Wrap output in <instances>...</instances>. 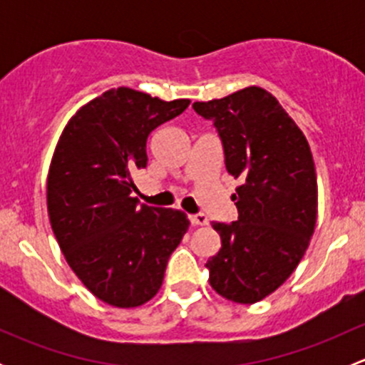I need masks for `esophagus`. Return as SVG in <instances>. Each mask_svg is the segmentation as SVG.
Here are the masks:
<instances>
[{"instance_id":"34e87169","label":"esophagus","mask_w":365,"mask_h":365,"mask_svg":"<svg viewBox=\"0 0 365 365\" xmlns=\"http://www.w3.org/2000/svg\"><path fill=\"white\" fill-rule=\"evenodd\" d=\"M189 219L194 226H206V224H208V217H206L205 213H194Z\"/></svg>"}]
</instances>
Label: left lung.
<instances>
[{
  "mask_svg": "<svg viewBox=\"0 0 365 365\" xmlns=\"http://www.w3.org/2000/svg\"><path fill=\"white\" fill-rule=\"evenodd\" d=\"M222 143L224 164L242 180L235 222H212L220 251L206 261L220 297L254 304L274 293L300 263L314 233L318 183L311 148L277 98L257 86L194 102Z\"/></svg>",
  "mask_w": 365,
  "mask_h": 365,
  "instance_id": "8db88e82",
  "label": "left lung"
}]
</instances>
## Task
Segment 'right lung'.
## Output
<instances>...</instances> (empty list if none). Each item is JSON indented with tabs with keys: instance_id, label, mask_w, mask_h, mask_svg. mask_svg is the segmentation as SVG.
Instances as JSON below:
<instances>
[{
	"instance_id": "1",
	"label": "right lung",
	"mask_w": 365,
	"mask_h": 365,
	"mask_svg": "<svg viewBox=\"0 0 365 365\" xmlns=\"http://www.w3.org/2000/svg\"><path fill=\"white\" fill-rule=\"evenodd\" d=\"M114 88L72 116L47 178V210L61 252L84 286L114 307L157 295L189 230L180 210L139 205L132 173L146 168L152 130L189 108Z\"/></svg>"
}]
</instances>
